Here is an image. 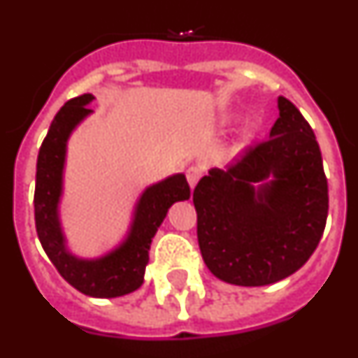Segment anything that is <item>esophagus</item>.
Segmentation results:
<instances>
[{
    "label": "esophagus",
    "mask_w": 358,
    "mask_h": 358,
    "mask_svg": "<svg viewBox=\"0 0 358 358\" xmlns=\"http://www.w3.org/2000/svg\"><path fill=\"white\" fill-rule=\"evenodd\" d=\"M201 177L202 170L199 169V166H189V169L186 170V179H188V185L192 186V188H195V185H197Z\"/></svg>",
    "instance_id": "esophagus-1"
}]
</instances>
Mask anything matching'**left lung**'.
<instances>
[{
    "instance_id": "1",
    "label": "left lung",
    "mask_w": 358,
    "mask_h": 358,
    "mask_svg": "<svg viewBox=\"0 0 358 358\" xmlns=\"http://www.w3.org/2000/svg\"><path fill=\"white\" fill-rule=\"evenodd\" d=\"M267 140L194 189L197 238L218 280L271 285L308 262L328 217V181L317 140L285 96Z\"/></svg>"
}]
</instances>
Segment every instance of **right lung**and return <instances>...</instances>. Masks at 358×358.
I'll return each mask as SVG.
<instances>
[{
  "mask_svg": "<svg viewBox=\"0 0 358 358\" xmlns=\"http://www.w3.org/2000/svg\"><path fill=\"white\" fill-rule=\"evenodd\" d=\"M93 98L87 93L68 100L55 115L41 145L34 195L36 229L44 252L69 285L91 297H118L141 287L152 238L173 202L189 199V186L186 177L177 173L145 189L127 238L109 255L98 260H80L68 252L59 222L66 143L73 129L93 113L87 109Z\"/></svg>",
  "mask_w": 358,
  "mask_h": 358,
  "instance_id": "add662e5",
  "label": "right lung"
}]
</instances>
